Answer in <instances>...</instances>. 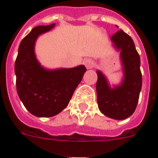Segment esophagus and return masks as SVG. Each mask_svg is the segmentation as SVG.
I'll return each instance as SVG.
<instances>
[{
	"instance_id": "34e87169",
	"label": "esophagus",
	"mask_w": 158,
	"mask_h": 158,
	"mask_svg": "<svg viewBox=\"0 0 158 158\" xmlns=\"http://www.w3.org/2000/svg\"><path fill=\"white\" fill-rule=\"evenodd\" d=\"M84 64H85V66L87 69H92L93 66H94V62H93L91 59L87 58L84 60Z\"/></svg>"
}]
</instances>
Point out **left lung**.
<instances>
[{"label":"left lung","mask_w":158,"mask_h":158,"mask_svg":"<svg viewBox=\"0 0 158 158\" xmlns=\"http://www.w3.org/2000/svg\"><path fill=\"white\" fill-rule=\"evenodd\" d=\"M111 40L115 49L120 52L123 77L118 85L111 87L106 76L97 70V103L105 116L123 120L132 115L139 101L142 86L140 59L133 40L122 29L114 34Z\"/></svg>","instance_id":"1"}]
</instances>
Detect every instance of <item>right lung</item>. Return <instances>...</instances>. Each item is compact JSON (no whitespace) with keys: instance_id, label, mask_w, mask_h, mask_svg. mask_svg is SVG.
I'll return each instance as SVG.
<instances>
[{"instance_id":"add662e5","label":"right lung","mask_w":158,"mask_h":158,"mask_svg":"<svg viewBox=\"0 0 158 158\" xmlns=\"http://www.w3.org/2000/svg\"><path fill=\"white\" fill-rule=\"evenodd\" d=\"M55 23L37 26L23 39L15 62L16 86L26 109L34 116H55L69 105L81 82L85 67L47 69L37 60L35 45L37 38L48 32Z\"/></svg>"}]
</instances>
